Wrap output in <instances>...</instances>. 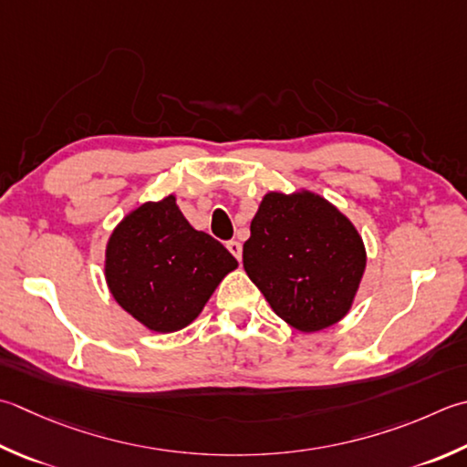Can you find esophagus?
<instances>
[{
	"mask_svg": "<svg viewBox=\"0 0 467 467\" xmlns=\"http://www.w3.org/2000/svg\"><path fill=\"white\" fill-rule=\"evenodd\" d=\"M226 249L234 254V259H236V261H241L243 246H241V243H239V241H228V243H226Z\"/></svg>",
	"mask_w": 467,
	"mask_h": 467,
	"instance_id": "34e87169",
	"label": "esophagus"
}]
</instances>
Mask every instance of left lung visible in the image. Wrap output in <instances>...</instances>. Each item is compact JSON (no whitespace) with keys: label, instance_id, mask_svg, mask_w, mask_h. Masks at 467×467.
<instances>
[{"label":"left lung","instance_id":"1","mask_svg":"<svg viewBox=\"0 0 467 467\" xmlns=\"http://www.w3.org/2000/svg\"><path fill=\"white\" fill-rule=\"evenodd\" d=\"M243 265L273 312L317 332L350 309L367 253L354 224L322 196L271 192L251 223Z\"/></svg>","mask_w":467,"mask_h":467}]
</instances>
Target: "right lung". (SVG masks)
I'll list each match as a JSON object with an SVG mask.
<instances>
[{
	"label": "right lung",
	"instance_id": "1",
	"mask_svg": "<svg viewBox=\"0 0 467 467\" xmlns=\"http://www.w3.org/2000/svg\"><path fill=\"white\" fill-rule=\"evenodd\" d=\"M236 259L196 231L168 196L123 218L107 244V283L117 304L153 332H176L202 312Z\"/></svg>",
	"mask_w": 467,
	"mask_h": 467
}]
</instances>
